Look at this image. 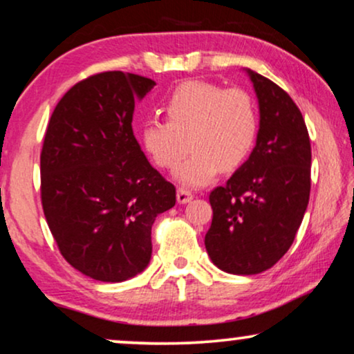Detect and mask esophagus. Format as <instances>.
<instances>
[{"instance_id": "34e87169", "label": "esophagus", "mask_w": 354, "mask_h": 354, "mask_svg": "<svg viewBox=\"0 0 354 354\" xmlns=\"http://www.w3.org/2000/svg\"><path fill=\"white\" fill-rule=\"evenodd\" d=\"M192 200H194V194H192V192L185 190V188H178V190H177V201H178V203L185 205Z\"/></svg>"}]
</instances>
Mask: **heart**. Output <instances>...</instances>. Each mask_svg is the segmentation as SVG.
<instances>
[{
    "label": "heart",
    "mask_w": 354,
    "mask_h": 354,
    "mask_svg": "<svg viewBox=\"0 0 354 354\" xmlns=\"http://www.w3.org/2000/svg\"><path fill=\"white\" fill-rule=\"evenodd\" d=\"M167 120L148 118L141 127V141L156 164L174 169L176 182L198 188L213 182L219 171H234L249 158L259 131L254 99L239 87L206 81H187L166 102ZM189 141L187 142L186 140Z\"/></svg>",
    "instance_id": "obj_1"
}]
</instances>
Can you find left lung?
Segmentation results:
<instances>
[{"instance_id":"obj_1","label":"left lung","mask_w":354,"mask_h":354,"mask_svg":"<svg viewBox=\"0 0 354 354\" xmlns=\"http://www.w3.org/2000/svg\"><path fill=\"white\" fill-rule=\"evenodd\" d=\"M259 102L249 159L211 192L213 223L205 236L211 261L232 274H257L286 254L309 203L310 141L304 118L273 81L247 70Z\"/></svg>"}]
</instances>
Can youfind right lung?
I'll return each mask as SVG.
<instances>
[{"label":"right lung","mask_w":354,"mask_h":354,"mask_svg":"<svg viewBox=\"0 0 354 354\" xmlns=\"http://www.w3.org/2000/svg\"><path fill=\"white\" fill-rule=\"evenodd\" d=\"M154 86L122 71L87 77L63 95L45 133V218L68 263L97 281L143 272L154 219L176 205V187L151 166L131 128L135 102Z\"/></svg>","instance_id":"right-lung-1"}]
</instances>
